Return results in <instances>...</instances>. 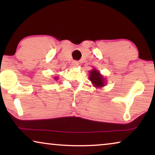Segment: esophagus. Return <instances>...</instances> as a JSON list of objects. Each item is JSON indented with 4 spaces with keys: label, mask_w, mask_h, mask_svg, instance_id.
<instances>
[{
    "label": "esophagus",
    "mask_w": 155,
    "mask_h": 155,
    "mask_svg": "<svg viewBox=\"0 0 155 155\" xmlns=\"http://www.w3.org/2000/svg\"><path fill=\"white\" fill-rule=\"evenodd\" d=\"M72 65H73L74 67H77V66H78V65H79V62H78V61H73V62H72Z\"/></svg>",
    "instance_id": "esophagus-1"
}]
</instances>
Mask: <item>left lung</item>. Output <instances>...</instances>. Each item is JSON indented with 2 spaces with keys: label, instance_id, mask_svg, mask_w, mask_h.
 Returning a JSON list of instances; mask_svg holds the SVG:
<instances>
[{
  "label": "left lung",
  "instance_id": "8db88e82",
  "mask_svg": "<svg viewBox=\"0 0 155 155\" xmlns=\"http://www.w3.org/2000/svg\"><path fill=\"white\" fill-rule=\"evenodd\" d=\"M90 81L92 82L93 85L96 87H101L105 85V79L102 75L99 73L97 69H93L90 72Z\"/></svg>",
  "mask_w": 155,
  "mask_h": 155
}]
</instances>
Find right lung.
Returning a JSON list of instances; mask_svg holds the SVG:
<instances>
[{"label": "right lung", "mask_w": 155, "mask_h": 155, "mask_svg": "<svg viewBox=\"0 0 155 155\" xmlns=\"http://www.w3.org/2000/svg\"><path fill=\"white\" fill-rule=\"evenodd\" d=\"M54 79H55V80H57V79H58V78H57V77H55V78H54Z\"/></svg>", "instance_id": "add662e5"}]
</instances>
